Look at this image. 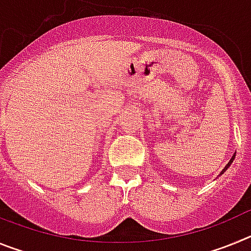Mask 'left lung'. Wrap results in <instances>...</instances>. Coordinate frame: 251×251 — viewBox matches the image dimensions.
<instances>
[{"label": "left lung", "instance_id": "8db88e82", "mask_svg": "<svg viewBox=\"0 0 251 251\" xmlns=\"http://www.w3.org/2000/svg\"><path fill=\"white\" fill-rule=\"evenodd\" d=\"M235 154H236V153H234V154H232V157H231V158H230V161H229V162H227V165H226V166H225V167H224V170H223V171H221V172H220V175H219V176H221V175H223V174H224V172H225V171H226V170H227V168H229V167H230V166H231L232 161H234V158H235Z\"/></svg>", "mask_w": 251, "mask_h": 251}]
</instances>
